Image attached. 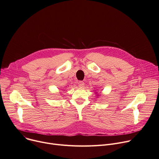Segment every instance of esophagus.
I'll return each instance as SVG.
<instances>
[{
	"instance_id": "34e87169",
	"label": "esophagus",
	"mask_w": 159,
	"mask_h": 159,
	"mask_svg": "<svg viewBox=\"0 0 159 159\" xmlns=\"http://www.w3.org/2000/svg\"><path fill=\"white\" fill-rule=\"evenodd\" d=\"M84 86V82L83 81H80L79 82V86L80 88H83Z\"/></svg>"
}]
</instances>
